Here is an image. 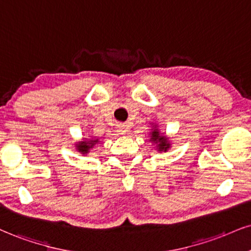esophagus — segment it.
I'll use <instances>...</instances> for the list:
<instances>
[{
  "mask_svg": "<svg viewBox=\"0 0 251 251\" xmlns=\"http://www.w3.org/2000/svg\"><path fill=\"white\" fill-rule=\"evenodd\" d=\"M116 131L119 132L120 135H125L126 131V126H123V125H119V126H117V128H116Z\"/></svg>",
  "mask_w": 251,
  "mask_h": 251,
  "instance_id": "esophagus-1",
  "label": "esophagus"
}]
</instances>
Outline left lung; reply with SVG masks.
<instances>
[{"label": "left lung", "instance_id": "left-lung-1", "mask_svg": "<svg viewBox=\"0 0 251 251\" xmlns=\"http://www.w3.org/2000/svg\"><path fill=\"white\" fill-rule=\"evenodd\" d=\"M151 131L149 132L150 135V142L154 144V148L158 152H166L170 148H171V144H170L169 138L166 136H164L163 132H160L158 129V125L151 122Z\"/></svg>", "mask_w": 251, "mask_h": 251}]
</instances>
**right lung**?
<instances>
[{"label": "right lung", "mask_w": 251, "mask_h": 251, "mask_svg": "<svg viewBox=\"0 0 251 251\" xmlns=\"http://www.w3.org/2000/svg\"><path fill=\"white\" fill-rule=\"evenodd\" d=\"M99 143L98 138L93 137V136H89L88 138H82V141L78 142L75 144V149L78 152H80L81 154H88L91 152L92 149H94V147Z\"/></svg>", "instance_id": "add662e5"}]
</instances>
